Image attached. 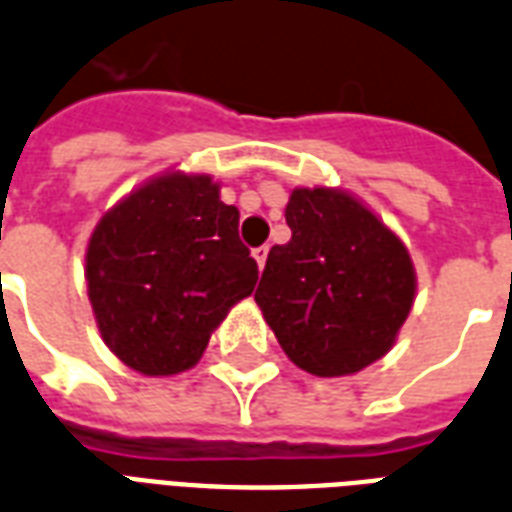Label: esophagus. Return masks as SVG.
<instances>
[{
	"label": "esophagus",
	"instance_id": "34e87169",
	"mask_svg": "<svg viewBox=\"0 0 512 512\" xmlns=\"http://www.w3.org/2000/svg\"><path fill=\"white\" fill-rule=\"evenodd\" d=\"M252 257H255L257 265H260V268H263L265 260H268V247H257V249H252Z\"/></svg>",
	"mask_w": 512,
	"mask_h": 512
}]
</instances>
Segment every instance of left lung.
<instances>
[{
    "mask_svg": "<svg viewBox=\"0 0 512 512\" xmlns=\"http://www.w3.org/2000/svg\"><path fill=\"white\" fill-rule=\"evenodd\" d=\"M292 239L265 260L255 303L300 370L354 376L392 349L416 300L405 241L343 187H295Z\"/></svg>",
    "mask_w": 512,
    "mask_h": 512,
    "instance_id": "1",
    "label": "left lung"
}]
</instances>
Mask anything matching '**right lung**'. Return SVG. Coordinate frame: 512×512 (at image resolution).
Returning a JSON list of instances; mask_svg holds the SVG:
<instances>
[{
	"label": "right lung",
	"instance_id": "1",
	"mask_svg": "<svg viewBox=\"0 0 512 512\" xmlns=\"http://www.w3.org/2000/svg\"><path fill=\"white\" fill-rule=\"evenodd\" d=\"M88 300L101 338L142 376H177L257 284L239 209L212 174L169 169L104 212L85 247Z\"/></svg>",
	"mask_w": 512,
	"mask_h": 512
}]
</instances>
